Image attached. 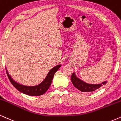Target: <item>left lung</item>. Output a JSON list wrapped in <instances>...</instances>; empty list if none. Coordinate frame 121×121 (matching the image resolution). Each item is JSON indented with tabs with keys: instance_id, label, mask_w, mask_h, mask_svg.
I'll return each mask as SVG.
<instances>
[{
	"instance_id": "obj_1",
	"label": "left lung",
	"mask_w": 121,
	"mask_h": 121,
	"mask_svg": "<svg viewBox=\"0 0 121 121\" xmlns=\"http://www.w3.org/2000/svg\"><path fill=\"white\" fill-rule=\"evenodd\" d=\"M71 80H72V83L73 84L75 88H77V89L80 90L82 92H92V91L99 88L103 84H106L107 83V81H105L99 84L88 83L77 77L74 72L72 74V77H71Z\"/></svg>"
}]
</instances>
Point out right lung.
<instances>
[{
    "label": "right lung",
    "mask_w": 121,
    "mask_h": 121,
    "mask_svg": "<svg viewBox=\"0 0 121 121\" xmlns=\"http://www.w3.org/2000/svg\"><path fill=\"white\" fill-rule=\"evenodd\" d=\"M61 66V65L59 64L53 67V68H52L50 70V71L47 74L45 79L40 83L38 84V85L31 86L23 85V84L16 82L11 77V75L9 74L7 69L6 72L10 82L19 91L29 96H40L44 94L47 91L49 87H50L55 73L59 70Z\"/></svg>",
    "instance_id": "add662e5"
}]
</instances>
